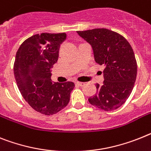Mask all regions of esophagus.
<instances>
[{
    "label": "esophagus",
    "mask_w": 151,
    "mask_h": 151,
    "mask_svg": "<svg viewBox=\"0 0 151 151\" xmlns=\"http://www.w3.org/2000/svg\"><path fill=\"white\" fill-rule=\"evenodd\" d=\"M76 84L78 86H81V87H83V86L85 85V83H83V82H79V81H77L76 82Z\"/></svg>",
    "instance_id": "obj_1"
}]
</instances>
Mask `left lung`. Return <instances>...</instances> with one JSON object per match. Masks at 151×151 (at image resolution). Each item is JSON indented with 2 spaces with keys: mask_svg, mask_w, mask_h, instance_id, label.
Instances as JSON below:
<instances>
[{
  "mask_svg": "<svg viewBox=\"0 0 151 151\" xmlns=\"http://www.w3.org/2000/svg\"><path fill=\"white\" fill-rule=\"evenodd\" d=\"M93 48L95 61L104 66L103 85L96 83L97 93L91 104L104 111L121 107L134 88L137 64L134 50L124 37L106 28L77 31Z\"/></svg>",
  "mask_w": 151,
  "mask_h": 151,
  "instance_id": "1",
  "label": "left lung"
}]
</instances>
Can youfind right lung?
<instances>
[{"instance_id": "obj_1", "label": "right lung", "mask_w": 151, "mask_h": 151, "mask_svg": "<svg viewBox=\"0 0 151 151\" xmlns=\"http://www.w3.org/2000/svg\"><path fill=\"white\" fill-rule=\"evenodd\" d=\"M65 33H41L30 37L17 50L14 73L21 95L30 107L44 115H53L68 104L73 82L53 83L52 68L58 59Z\"/></svg>"}]
</instances>
